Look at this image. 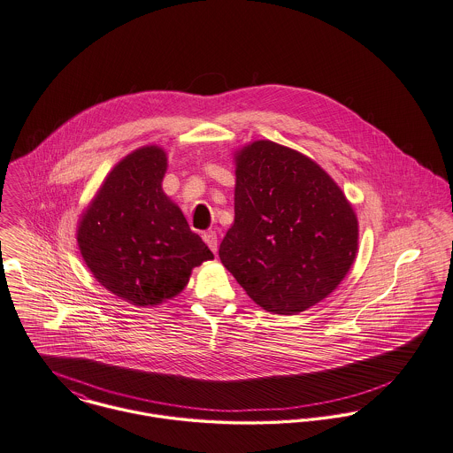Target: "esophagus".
<instances>
[{
	"label": "esophagus",
	"instance_id": "34e87169",
	"mask_svg": "<svg viewBox=\"0 0 453 453\" xmlns=\"http://www.w3.org/2000/svg\"><path fill=\"white\" fill-rule=\"evenodd\" d=\"M203 239H204V242H206L207 247H209L212 252L218 250V237H216V232H212V230L204 232V234H203Z\"/></svg>",
	"mask_w": 453,
	"mask_h": 453
}]
</instances>
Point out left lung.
<instances>
[{"label":"left lung","mask_w":453,"mask_h":453,"mask_svg":"<svg viewBox=\"0 0 453 453\" xmlns=\"http://www.w3.org/2000/svg\"><path fill=\"white\" fill-rule=\"evenodd\" d=\"M235 221L219 259L263 310L294 315L327 297L358 249L353 207L306 156L259 140L237 156Z\"/></svg>","instance_id":"8db88e82"}]
</instances>
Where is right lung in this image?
Wrapping results in <instances>:
<instances>
[{
  "instance_id": "1",
  "label": "right lung",
  "mask_w": 453,
  "mask_h": 453,
  "mask_svg": "<svg viewBox=\"0 0 453 453\" xmlns=\"http://www.w3.org/2000/svg\"><path fill=\"white\" fill-rule=\"evenodd\" d=\"M167 159L159 147L126 156L82 216L78 244L95 279L136 306H154L181 292L192 268L212 259L163 192Z\"/></svg>"
}]
</instances>
